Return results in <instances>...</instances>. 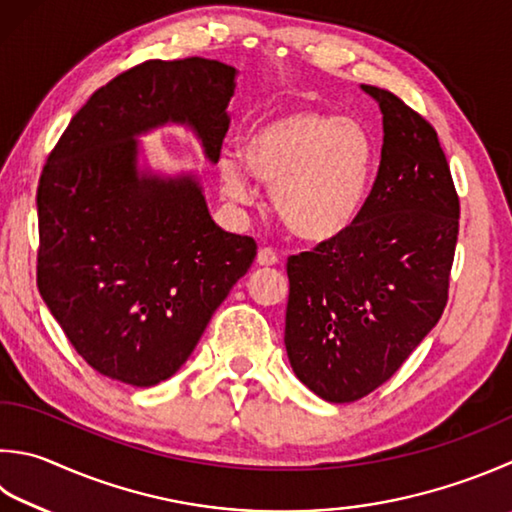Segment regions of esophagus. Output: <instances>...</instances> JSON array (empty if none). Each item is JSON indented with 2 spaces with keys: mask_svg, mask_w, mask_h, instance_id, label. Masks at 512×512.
Returning <instances> with one entry per match:
<instances>
[{
  "mask_svg": "<svg viewBox=\"0 0 512 512\" xmlns=\"http://www.w3.org/2000/svg\"><path fill=\"white\" fill-rule=\"evenodd\" d=\"M256 263L263 265V267H272L278 263V254L274 252L272 247H263L258 249V256H256Z\"/></svg>",
  "mask_w": 512,
  "mask_h": 512,
  "instance_id": "esophagus-1",
  "label": "esophagus"
}]
</instances>
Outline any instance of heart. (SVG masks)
Listing matches in <instances>:
<instances>
[{"instance_id": "obj_1", "label": "heart", "mask_w": 512, "mask_h": 512, "mask_svg": "<svg viewBox=\"0 0 512 512\" xmlns=\"http://www.w3.org/2000/svg\"><path fill=\"white\" fill-rule=\"evenodd\" d=\"M243 165L274 191L281 223L305 243L343 236L359 218L374 165V144L361 122L298 109L260 124L243 144ZM220 185L236 202H252L243 167L220 162Z\"/></svg>"}]
</instances>
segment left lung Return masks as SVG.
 I'll return each instance as SVG.
<instances>
[{
  "mask_svg": "<svg viewBox=\"0 0 512 512\" xmlns=\"http://www.w3.org/2000/svg\"><path fill=\"white\" fill-rule=\"evenodd\" d=\"M363 91L381 106L383 147L361 214L343 236L287 258L289 363L332 403L368 397L437 325L459 234L437 131L394 93Z\"/></svg>",
  "mask_w": 512,
  "mask_h": 512,
  "instance_id": "8db88e82",
  "label": "left lung"
}]
</instances>
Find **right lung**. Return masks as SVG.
Instances as JSON below:
<instances>
[{"mask_svg":"<svg viewBox=\"0 0 512 512\" xmlns=\"http://www.w3.org/2000/svg\"><path fill=\"white\" fill-rule=\"evenodd\" d=\"M236 69L147 60L73 115L37 185V287L93 370L149 388L189 359L216 307L247 274L256 240L211 220L191 176L138 173L133 136L187 122L218 162Z\"/></svg>","mask_w":512,"mask_h":512,"instance_id":"add662e5","label":"right lung"}]
</instances>
